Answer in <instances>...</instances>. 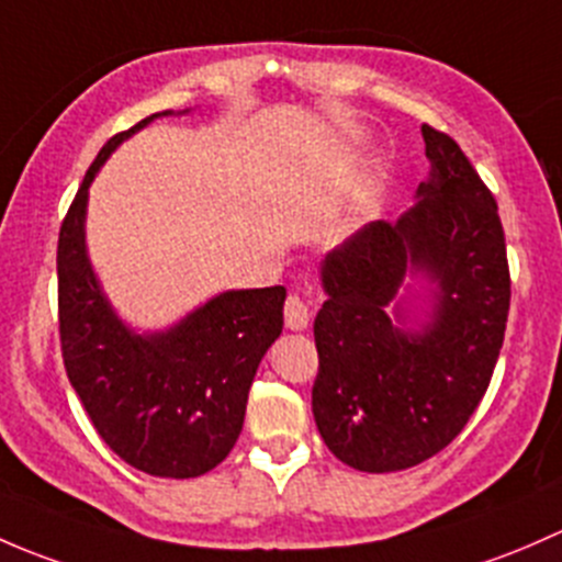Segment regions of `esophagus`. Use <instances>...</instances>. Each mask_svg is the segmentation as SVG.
Returning a JSON list of instances; mask_svg holds the SVG:
<instances>
[{"instance_id":"esophagus-1","label":"esophagus","mask_w":562,"mask_h":562,"mask_svg":"<svg viewBox=\"0 0 562 562\" xmlns=\"http://www.w3.org/2000/svg\"><path fill=\"white\" fill-rule=\"evenodd\" d=\"M311 305L314 300L305 297V294L292 292L286 297V305H283V322H286L289 329H305L311 319Z\"/></svg>"}]
</instances>
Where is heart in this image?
I'll return each instance as SVG.
<instances>
[{
    "mask_svg": "<svg viewBox=\"0 0 562 562\" xmlns=\"http://www.w3.org/2000/svg\"><path fill=\"white\" fill-rule=\"evenodd\" d=\"M366 211H368V202H357L355 213H351V216H349V218H344V222H340V224H338V227H335V233H346V229H349V227H351V224H355V222H357V218H360V216H362V213H366Z\"/></svg>",
    "mask_w": 562,
    "mask_h": 562,
    "instance_id": "heart-1",
    "label": "heart"
}]
</instances>
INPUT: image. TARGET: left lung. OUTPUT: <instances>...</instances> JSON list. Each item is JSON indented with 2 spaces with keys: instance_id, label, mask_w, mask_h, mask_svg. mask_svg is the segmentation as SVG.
Segmentation results:
<instances>
[{
  "instance_id": "1",
  "label": "left lung",
  "mask_w": 562,
  "mask_h": 562,
  "mask_svg": "<svg viewBox=\"0 0 562 562\" xmlns=\"http://www.w3.org/2000/svg\"><path fill=\"white\" fill-rule=\"evenodd\" d=\"M430 178L395 224L370 222L324 257L314 419L366 473L419 465L482 403L506 333L497 202L443 132L422 124ZM416 280L419 288H411Z\"/></svg>"
}]
</instances>
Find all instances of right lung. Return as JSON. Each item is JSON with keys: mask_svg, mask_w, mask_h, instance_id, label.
<instances>
[{"mask_svg": "<svg viewBox=\"0 0 562 562\" xmlns=\"http://www.w3.org/2000/svg\"><path fill=\"white\" fill-rule=\"evenodd\" d=\"M159 115L172 110L110 137L61 224V357L86 414L121 460L151 476L194 479L238 441L254 375L281 335L286 289H229L156 333H137L115 314L86 248L89 187L108 156Z\"/></svg>", "mask_w": 562, "mask_h": 562, "instance_id": "right-lung-1", "label": "right lung"}]
</instances>
